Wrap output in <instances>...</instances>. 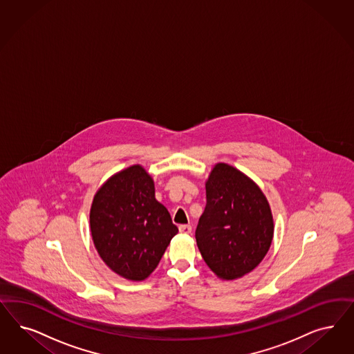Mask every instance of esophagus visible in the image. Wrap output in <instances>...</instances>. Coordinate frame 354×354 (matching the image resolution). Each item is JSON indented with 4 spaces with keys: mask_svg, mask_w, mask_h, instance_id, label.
I'll use <instances>...</instances> for the list:
<instances>
[{
    "mask_svg": "<svg viewBox=\"0 0 354 354\" xmlns=\"http://www.w3.org/2000/svg\"><path fill=\"white\" fill-rule=\"evenodd\" d=\"M180 232L183 234H190L192 233V227L190 225H180Z\"/></svg>",
    "mask_w": 354,
    "mask_h": 354,
    "instance_id": "34e87169",
    "label": "esophagus"
}]
</instances>
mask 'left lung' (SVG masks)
<instances>
[{
	"label": "left lung",
	"instance_id": "8db88e82",
	"mask_svg": "<svg viewBox=\"0 0 354 354\" xmlns=\"http://www.w3.org/2000/svg\"><path fill=\"white\" fill-rule=\"evenodd\" d=\"M207 205L195 240L209 270L237 280L257 268L274 240V216L262 189L227 162H216L205 180Z\"/></svg>",
	"mask_w": 354,
	"mask_h": 354
}]
</instances>
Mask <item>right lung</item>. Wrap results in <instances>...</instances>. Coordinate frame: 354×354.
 <instances>
[{
	"label": "right lung",
	"instance_id": "right-lung-1",
	"mask_svg": "<svg viewBox=\"0 0 354 354\" xmlns=\"http://www.w3.org/2000/svg\"><path fill=\"white\" fill-rule=\"evenodd\" d=\"M95 249L114 274L143 281L158 267L178 228L155 198L152 176L140 164L112 174L90 209Z\"/></svg>",
	"mask_w": 354,
	"mask_h": 354
}]
</instances>
